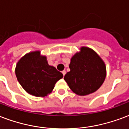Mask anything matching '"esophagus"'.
Returning a JSON list of instances; mask_svg holds the SVG:
<instances>
[{
    "mask_svg": "<svg viewBox=\"0 0 129 129\" xmlns=\"http://www.w3.org/2000/svg\"><path fill=\"white\" fill-rule=\"evenodd\" d=\"M66 72L65 70H63V71H62V74H63V76H65V74H66Z\"/></svg>",
    "mask_w": 129,
    "mask_h": 129,
    "instance_id": "1",
    "label": "esophagus"
}]
</instances>
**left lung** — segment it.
Wrapping results in <instances>:
<instances>
[{
	"label": "left lung",
	"mask_w": 129,
	"mask_h": 129,
	"mask_svg": "<svg viewBox=\"0 0 129 129\" xmlns=\"http://www.w3.org/2000/svg\"><path fill=\"white\" fill-rule=\"evenodd\" d=\"M70 71L64 80L74 93L86 96L94 93L103 85L107 74L103 60L91 48L82 46L70 59Z\"/></svg>",
	"instance_id": "1"
}]
</instances>
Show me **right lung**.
<instances>
[{
    "label": "right lung",
    "instance_id": "1",
    "mask_svg": "<svg viewBox=\"0 0 129 129\" xmlns=\"http://www.w3.org/2000/svg\"><path fill=\"white\" fill-rule=\"evenodd\" d=\"M18 81L28 94L44 97L52 92L55 83L63 78V74L49 66L46 57L40 50L24 55L15 69Z\"/></svg>",
    "mask_w": 129,
    "mask_h": 129
}]
</instances>
